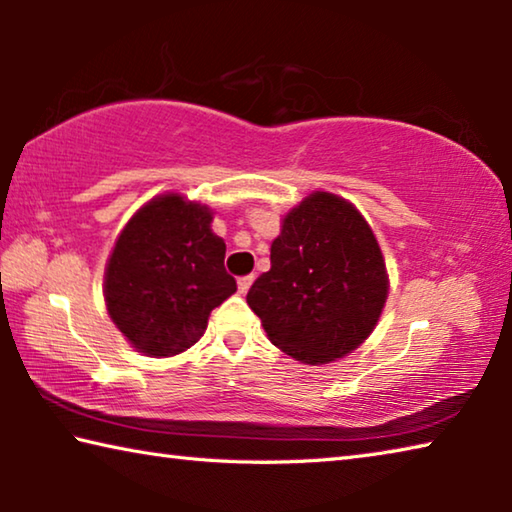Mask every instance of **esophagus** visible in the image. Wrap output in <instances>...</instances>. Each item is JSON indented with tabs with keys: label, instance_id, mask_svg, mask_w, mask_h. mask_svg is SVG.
<instances>
[{
	"label": "esophagus",
	"instance_id": "esophagus-1",
	"mask_svg": "<svg viewBox=\"0 0 512 512\" xmlns=\"http://www.w3.org/2000/svg\"><path fill=\"white\" fill-rule=\"evenodd\" d=\"M255 282V275H244V277H239V282H237V287H239V293H246L248 289H250V284Z\"/></svg>",
	"mask_w": 512,
	"mask_h": 512
}]
</instances>
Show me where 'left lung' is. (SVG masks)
<instances>
[{
    "instance_id": "left-lung-1",
    "label": "left lung",
    "mask_w": 512,
    "mask_h": 512,
    "mask_svg": "<svg viewBox=\"0 0 512 512\" xmlns=\"http://www.w3.org/2000/svg\"><path fill=\"white\" fill-rule=\"evenodd\" d=\"M386 298L375 232L357 207L329 192H311L284 214L271 271L246 296L268 341L309 366L357 350L377 327Z\"/></svg>"
}]
</instances>
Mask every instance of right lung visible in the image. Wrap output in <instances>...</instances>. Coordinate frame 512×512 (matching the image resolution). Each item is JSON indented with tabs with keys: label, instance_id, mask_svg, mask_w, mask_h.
I'll return each mask as SVG.
<instances>
[{
	"label": "right lung",
	"instance_id": "1",
	"mask_svg": "<svg viewBox=\"0 0 512 512\" xmlns=\"http://www.w3.org/2000/svg\"><path fill=\"white\" fill-rule=\"evenodd\" d=\"M214 212L167 192L137 210L108 257V316L137 352L173 357L201 339L207 318L237 291L223 266L225 241Z\"/></svg>",
	"mask_w": 512,
	"mask_h": 512
}]
</instances>
